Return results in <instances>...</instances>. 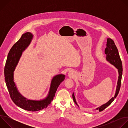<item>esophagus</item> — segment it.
Returning <instances> with one entry per match:
<instances>
[{
  "label": "esophagus",
  "mask_w": 128,
  "mask_h": 128,
  "mask_svg": "<svg viewBox=\"0 0 128 128\" xmlns=\"http://www.w3.org/2000/svg\"><path fill=\"white\" fill-rule=\"evenodd\" d=\"M68 74L69 76L72 77V76H74V72H73L72 71H69Z\"/></svg>",
  "instance_id": "1"
}]
</instances>
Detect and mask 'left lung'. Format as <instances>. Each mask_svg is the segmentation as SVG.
<instances>
[{
  "label": "left lung",
  "instance_id": "1",
  "mask_svg": "<svg viewBox=\"0 0 128 128\" xmlns=\"http://www.w3.org/2000/svg\"><path fill=\"white\" fill-rule=\"evenodd\" d=\"M105 54H106V59L107 62H108L109 63L112 64L116 68L118 69V80L116 85V88L115 95L114 97H112L110 100H109L108 102H107L106 103L102 104V105L100 106L99 107L96 108L95 109H94V111H96L97 110H98L99 112H102L103 110L104 109H105L107 107H108L109 105H110L116 99V96H118L119 91L120 88V84H121V80H122V61L120 60L119 53L118 52V50L113 41L110 38H107V44H106V48L105 50ZM72 98L73 100H74V103L77 105V106L79 107L78 105L76 97L74 96V92L72 94Z\"/></svg>",
  "mask_w": 128,
  "mask_h": 128
}]
</instances>
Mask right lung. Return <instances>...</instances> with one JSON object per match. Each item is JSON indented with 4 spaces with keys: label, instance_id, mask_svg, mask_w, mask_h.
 <instances>
[{
    "label": "right lung",
    "instance_id": "right-lung-1",
    "mask_svg": "<svg viewBox=\"0 0 128 128\" xmlns=\"http://www.w3.org/2000/svg\"><path fill=\"white\" fill-rule=\"evenodd\" d=\"M33 36L34 35L29 32L22 35L20 39L11 48L4 67L5 81L12 100L18 107L30 112L39 111L49 106L55 96L58 86L65 78V76L63 74L54 76L51 80L47 96L40 100L28 99L19 92L14 82V72L22 53L30 44Z\"/></svg>",
    "mask_w": 128,
    "mask_h": 128
}]
</instances>
